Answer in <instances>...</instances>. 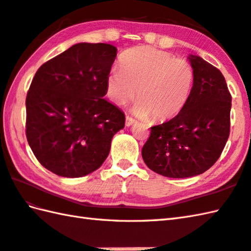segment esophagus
I'll return each instance as SVG.
<instances>
[{"instance_id": "esophagus-1", "label": "esophagus", "mask_w": 251, "mask_h": 251, "mask_svg": "<svg viewBox=\"0 0 251 251\" xmlns=\"http://www.w3.org/2000/svg\"><path fill=\"white\" fill-rule=\"evenodd\" d=\"M135 123H136L135 119H132V117L129 115L126 116V126H131L132 124H135Z\"/></svg>"}]
</instances>
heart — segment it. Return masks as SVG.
I'll use <instances>...</instances> for the list:
<instances>
[{
  "label": "heart",
  "instance_id": "obj_1",
  "mask_svg": "<svg viewBox=\"0 0 251 251\" xmlns=\"http://www.w3.org/2000/svg\"><path fill=\"white\" fill-rule=\"evenodd\" d=\"M194 68L183 58L149 46L127 50L106 77V94L124 105L137 96L134 111L154 120L169 119L181 111L194 84ZM138 92H137L136 90Z\"/></svg>",
  "mask_w": 251,
  "mask_h": 251
}]
</instances>
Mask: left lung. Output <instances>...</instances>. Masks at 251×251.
I'll list each match as a JSON object with an SVG mask.
<instances>
[{
    "instance_id": "obj_1",
    "label": "left lung",
    "mask_w": 251,
    "mask_h": 251,
    "mask_svg": "<svg viewBox=\"0 0 251 251\" xmlns=\"http://www.w3.org/2000/svg\"><path fill=\"white\" fill-rule=\"evenodd\" d=\"M189 59L195 76L188 101L172 120L151 127L141 152L149 168L169 178L205 173L230 136L232 96L225 76L199 56Z\"/></svg>"
}]
</instances>
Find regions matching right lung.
Here are the masks:
<instances>
[{
    "label": "right lung",
    "instance_id": "1",
    "mask_svg": "<svg viewBox=\"0 0 251 251\" xmlns=\"http://www.w3.org/2000/svg\"><path fill=\"white\" fill-rule=\"evenodd\" d=\"M116 47L78 43L43 63L25 98V136L50 172L78 178L98 169L125 114L103 98Z\"/></svg>",
    "mask_w": 251,
    "mask_h": 251
}]
</instances>
